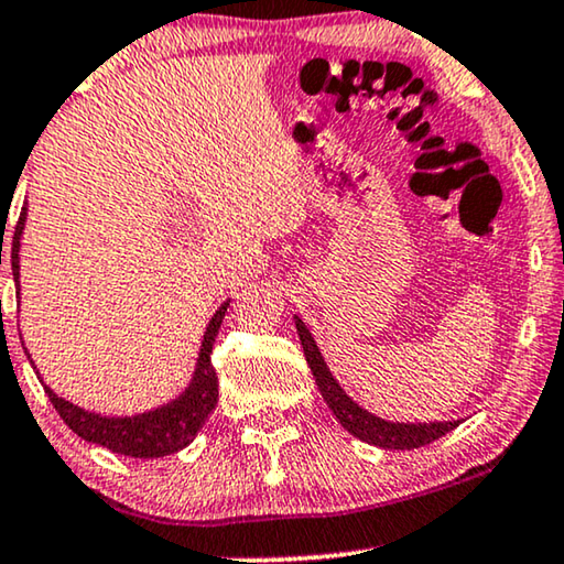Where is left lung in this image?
Wrapping results in <instances>:
<instances>
[{"mask_svg":"<svg viewBox=\"0 0 564 564\" xmlns=\"http://www.w3.org/2000/svg\"><path fill=\"white\" fill-rule=\"evenodd\" d=\"M296 319V332L301 339V347H304L306 362L308 368L314 372L316 386L327 401V406L332 409V414L339 419V424L345 426L352 437H358L368 444H376V447L383 449H414V447H424L434 440L444 437V434L455 430L459 422H432V424H393L386 422V419L372 416L370 411H365L362 406H358L350 395H347L339 383L332 376L327 362H324L319 347H316L312 332L306 329V324Z\"/></svg>","mask_w":564,"mask_h":564,"instance_id":"1","label":"left lung"}]
</instances>
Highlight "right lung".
<instances>
[{
  "label": "right lung",
  "instance_id": "add662e5",
  "mask_svg": "<svg viewBox=\"0 0 564 564\" xmlns=\"http://www.w3.org/2000/svg\"><path fill=\"white\" fill-rule=\"evenodd\" d=\"M25 217L28 206H22L18 227H14L12 237V275L14 285L20 289V237L22 229H25ZM2 265V260H0ZM229 301H225L217 308V314L212 316L209 327L204 332L199 360H196V370L192 383L178 399L171 403H163L161 409L145 411V414L138 416H101L91 414V411H84L68 403L61 395H55L51 388L45 386V393L51 403L58 411L63 422L68 424V430H74L78 437L94 444H101V447L117 452V455L127 457H165L173 455V452L184 449L186 444H192L196 434L204 426L206 419L217 406V370L212 365V347L214 339H217V332L221 327V319H225Z\"/></svg>",
  "mask_w": 564,
  "mask_h": 564
}]
</instances>
